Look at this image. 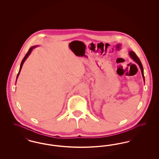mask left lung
Listing matches in <instances>:
<instances>
[{"mask_svg":"<svg viewBox=\"0 0 159 159\" xmlns=\"http://www.w3.org/2000/svg\"><path fill=\"white\" fill-rule=\"evenodd\" d=\"M129 56L132 58V60H134V61H135L136 63L139 65V67L141 68V71L142 75H143V79H144V80H145V78H144V69H143V65H142V64H141V61L139 59V58L137 57L136 53H135L134 51H130V52H129Z\"/></svg>","mask_w":159,"mask_h":159,"instance_id":"obj_1","label":"left lung"}]
</instances>
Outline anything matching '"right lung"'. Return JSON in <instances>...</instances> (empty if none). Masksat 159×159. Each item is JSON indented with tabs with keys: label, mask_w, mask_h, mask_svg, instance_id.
<instances>
[{
	"label": "right lung",
	"mask_w": 159,
	"mask_h": 159,
	"mask_svg": "<svg viewBox=\"0 0 159 159\" xmlns=\"http://www.w3.org/2000/svg\"><path fill=\"white\" fill-rule=\"evenodd\" d=\"M37 46H32V47H31L29 49V50L28 52L27 53V54L25 55V57H24V58H23V60H22V61H21V65H20V70H19V72H18V75H17V76H16V79L18 78V77L19 75H20V71H21V68H22L23 64H24V61H25V60L27 58V57H29V55L30 54L31 52V51H32V50H33L34 48H35L36 47H37Z\"/></svg>",
	"instance_id": "obj_1"
}]
</instances>
